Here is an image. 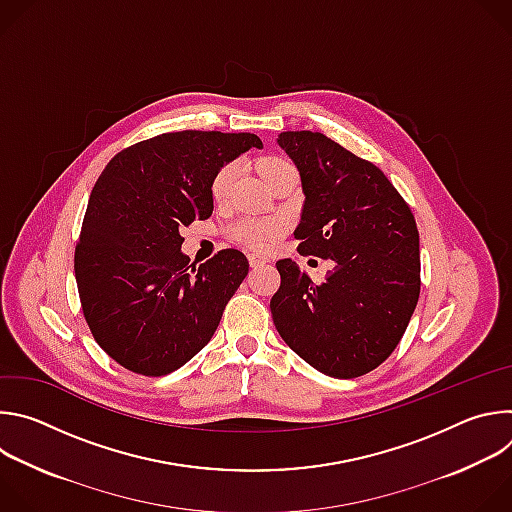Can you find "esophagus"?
<instances>
[{"instance_id": "34e87169", "label": "esophagus", "mask_w": 512, "mask_h": 512, "mask_svg": "<svg viewBox=\"0 0 512 512\" xmlns=\"http://www.w3.org/2000/svg\"><path fill=\"white\" fill-rule=\"evenodd\" d=\"M247 259H249V265H251V267H261V265L269 263V259H267L265 255H261V253H249Z\"/></svg>"}]
</instances>
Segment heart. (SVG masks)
Returning a JSON list of instances; mask_svg holds the SVG:
<instances>
[{
    "label": "heart",
    "instance_id": "heart-1",
    "mask_svg": "<svg viewBox=\"0 0 512 512\" xmlns=\"http://www.w3.org/2000/svg\"><path fill=\"white\" fill-rule=\"evenodd\" d=\"M287 166L289 164L283 162L281 158H263L259 162V172H261L263 180L269 182L275 174H279ZM235 180H237V164H227L216 172L212 186H210V194H212L214 202H225L229 198ZM277 235H279V225L269 223V221H239L233 227V237L239 243H245L249 247H265Z\"/></svg>",
    "mask_w": 512,
    "mask_h": 512
}]
</instances>
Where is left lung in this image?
<instances>
[{
	"label": "left lung",
	"mask_w": 512,
	"mask_h": 512,
	"mask_svg": "<svg viewBox=\"0 0 512 512\" xmlns=\"http://www.w3.org/2000/svg\"><path fill=\"white\" fill-rule=\"evenodd\" d=\"M306 196L296 239L302 255L332 259L316 285L296 261H277L271 298L285 344L334 379L377 369L403 338L419 300V233L411 208L371 162L324 133L283 131Z\"/></svg>",
	"instance_id": "1"
}]
</instances>
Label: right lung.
<instances>
[{
  "label": "right lung",
  "mask_w": 512,
  "mask_h": 512,
  "mask_svg": "<svg viewBox=\"0 0 512 512\" xmlns=\"http://www.w3.org/2000/svg\"><path fill=\"white\" fill-rule=\"evenodd\" d=\"M263 143L255 133L176 131L139 141L101 172L75 249L85 320L127 371L162 377L212 338L249 273L237 249L202 265L182 253V227L212 214L216 172Z\"/></svg>",
  "instance_id": "obj_1"
}]
</instances>
